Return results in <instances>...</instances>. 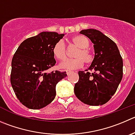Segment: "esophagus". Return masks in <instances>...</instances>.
I'll return each instance as SVG.
<instances>
[{
    "mask_svg": "<svg viewBox=\"0 0 135 135\" xmlns=\"http://www.w3.org/2000/svg\"><path fill=\"white\" fill-rule=\"evenodd\" d=\"M65 71H66V74H67V75H70V74H71V71H69V70H66Z\"/></svg>",
    "mask_w": 135,
    "mask_h": 135,
    "instance_id": "34e87169",
    "label": "esophagus"
}]
</instances>
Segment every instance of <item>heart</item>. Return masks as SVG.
Segmentation results:
<instances>
[{"label":"heart","mask_w":135,"mask_h":135,"mask_svg":"<svg viewBox=\"0 0 135 135\" xmlns=\"http://www.w3.org/2000/svg\"><path fill=\"white\" fill-rule=\"evenodd\" d=\"M71 42L79 47L75 54V58L66 59L59 65L60 68L65 70H76L80 68L85 64L90 65L94 60V56L88 49L89 46V41L87 37L82 35H77L71 38ZM52 52L55 57L59 60H63L66 57L67 50L62 41H58L53 46Z\"/></svg>","instance_id":"1"}]
</instances>
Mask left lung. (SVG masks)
<instances>
[{"label":"left lung","instance_id":"left-lung-1","mask_svg":"<svg viewBox=\"0 0 135 135\" xmlns=\"http://www.w3.org/2000/svg\"><path fill=\"white\" fill-rule=\"evenodd\" d=\"M80 34L93 44L95 57L89 70L78 72L74 93L87 105H102L111 99L121 81L123 59L116 44L99 30L87 29Z\"/></svg>","mask_w":135,"mask_h":135}]
</instances>
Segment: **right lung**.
I'll list each match as a JSON object with an SVG mask.
<instances>
[{
	"label": "right lung",
	"instance_id": "1",
	"mask_svg": "<svg viewBox=\"0 0 135 135\" xmlns=\"http://www.w3.org/2000/svg\"><path fill=\"white\" fill-rule=\"evenodd\" d=\"M64 34L43 32L23 41L12 60L11 82L22 105L40 109L56 97V84L67 76L65 71L46 72L56 61L52 48Z\"/></svg>",
	"mask_w": 135,
	"mask_h": 135
}]
</instances>
